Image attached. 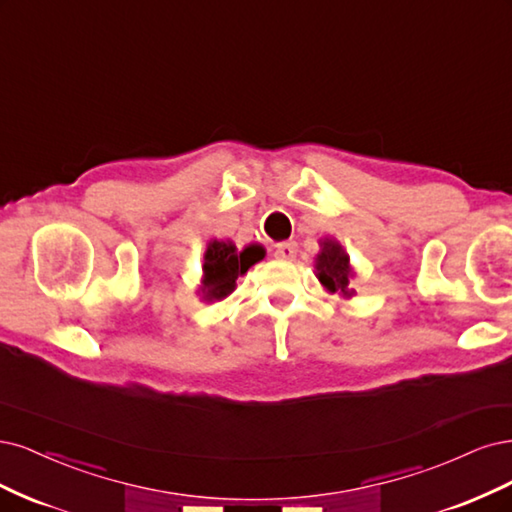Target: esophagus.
<instances>
[{
    "label": "esophagus",
    "instance_id": "34e87169",
    "mask_svg": "<svg viewBox=\"0 0 512 512\" xmlns=\"http://www.w3.org/2000/svg\"><path fill=\"white\" fill-rule=\"evenodd\" d=\"M276 259H283V261H293L295 255H298V246H295V242H280L276 246Z\"/></svg>",
    "mask_w": 512,
    "mask_h": 512
}]
</instances>
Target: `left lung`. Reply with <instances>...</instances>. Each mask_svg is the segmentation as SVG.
Segmentation results:
<instances>
[{
    "label": "left lung",
    "instance_id": "8db88e82",
    "mask_svg": "<svg viewBox=\"0 0 512 512\" xmlns=\"http://www.w3.org/2000/svg\"><path fill=\"white\" fill-rule=\"evenodd\" d=\"M317 278L321 285L332 293H340L351 298L355 289L349 287V280L353 278L351 266H349V255L344 253L342 246L336 240L325 238L321 242V253L317 255Z\"/></svg>",
    "mask_w": 512,
    "mask_h": 512
}]
</instances>
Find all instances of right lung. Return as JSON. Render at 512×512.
I'll return each instance as SVG.
<instances>
[{"mask_svg":"<svg viewBox=\"0 0 512 512\" xmlns=\"http://www.w3.org/2000/svg\"><path fill=\"white\" fill-rule=\"evenodd\" d=\"M263 255H266V251L259 244L246 246L242 253H238L232 242L212 240L204 253V300L212 302L227 298L236 287V278L249 270L253 263L263 259Z\"/></svg>","mask_w":512,"mask_h":512,"instance_id":"right-lung-1","label":"right lung"}]
</instances>
